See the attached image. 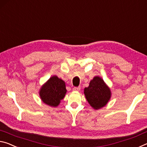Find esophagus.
Instances as JSON below:
<instances>
[{
  "mask_svg": "<svg viewBox=\"0 0 147 147\" xmlns=\"http://www.w3.org/2000/svg\"><path fill=\"white\" fill-rule=\"evenodd\" d=\"M80 89H81L80 86H77V87H74L73 88V90L74 91H79V90H80Z\"/></svg>",
  "mask_w": 147,
  "mask_h": 147,
  "instance_id": "esophagus-1",
  "label": "esophagus"
}]
</instances>
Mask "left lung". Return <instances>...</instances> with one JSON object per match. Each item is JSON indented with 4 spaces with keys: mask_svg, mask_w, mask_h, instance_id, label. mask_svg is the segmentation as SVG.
Wrapping results in <instances>:
<instances>
[{
    "mask_svg": "<svg viewBox=\"0 0 147 147\" xmlns=\"http://www.w3.org/2000/svg\"><path fill=\"white\" fill-rule=\"evenodd\" d=\"M86 100L94 109L104 107L109 102L111 92L103 79L96 76L90 81L89 86L84 89Z\"/></svg>",
    "mask_w": 147,
    "mask_h": 147,
    "instance_id": "left-lung-1",
    "label": "left lung"
}]
</instances>
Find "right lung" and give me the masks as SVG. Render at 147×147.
I'll return each instance as SVG.
<instances>
[{
    "label": "right lung",
    "mask_w": 147,
    "mask_h": 147,
    "mask_svg": "<svg viewBox=\"0 0 147 147\" xmlns=\"http://www.w3.org/2000/svg\"><path fill=\"white\" fill-rule=\"evenodd\" d=\"M67 92L65 82L56 76L50 78L40 90L42 102L51 107H57Z\"/></svg>",
    "instance_id": "obj_1"
}]
</instances>
